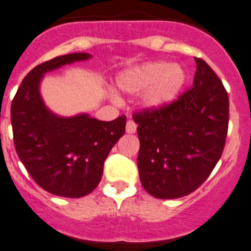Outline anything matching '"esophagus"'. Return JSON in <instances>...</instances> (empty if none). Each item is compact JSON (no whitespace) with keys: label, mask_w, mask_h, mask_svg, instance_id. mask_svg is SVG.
<instances>
[{"label":"esophagus","mask_w":251,"mask_h":251,"mask_svg":"<svg viewBox=\"0 0 251 251\" xmlns=\"http://www.w3.org/2000/svg\"><path fill=\"white\" fill-rule=\"evenodd\" d=\"M136 131V124L132 120H129L126 122V132L127 134H134Z\"/></svg>","instance_id":"1"}]
</instances>
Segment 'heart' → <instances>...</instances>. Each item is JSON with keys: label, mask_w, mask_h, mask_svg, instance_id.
Returning a JSON list of instances; mask_svg holds the SVG:
<instances>
[{"label": "heart", "mask_w": 251, "mask_h": 251, "mask_svg": "<svg viewBox=\"0 0 251 251\" xmlns=\"http://www.w3.org/2000/svg\"><path fill=\"white\" fill-rule=\"evenodd\" d=\"M185 78L184 69L180 66L168 62H151L124 71L117 76L116 83L124 93L144 91V104L150 108H161L178 97Z\"/></svg>", "instance_id": "obj_1"}]
</instances>
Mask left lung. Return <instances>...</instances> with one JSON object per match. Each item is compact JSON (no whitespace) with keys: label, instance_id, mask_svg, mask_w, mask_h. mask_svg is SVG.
I'll return each mask as SVG.
<instances>
[{"label":"left lung","instance_id":"obj_1","mask_svg":"<svg viewBox=\"0 0 251 251\" xmlns=\"http://www.w3.org/2000/svg\"><path fill=\"white\" fill-rule=\"evenodd\" d=\"M195 60L193 87L169 105L132 116L140 142V182L156 199H179L196 191L225 148L228 94L207 63Z\"/></svg>","mask_w":251,"mask_h":251}]
</instances>
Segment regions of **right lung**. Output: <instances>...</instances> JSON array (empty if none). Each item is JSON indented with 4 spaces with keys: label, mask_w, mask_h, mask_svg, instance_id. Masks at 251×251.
Wrapping results in <instances>:
<instances>
[{
    "label": "right lung",
    "mask_w": 251,
    "mask_h": 251,
    "mask_svg": "<svg viewBox=\"0 0 251 251\" xmlns=\"http://www.w3.org/2000/svg\"><path fill=\"white\" fill-rule=\"evenodd\" d=\"M90 58L87 52H73L34 67L11 103L16 153L34 182L55 196L78 199L93 192L108 153L125 134L126 116L113 121H99L87 113L62 117L45 105L40 93L45 75Z\"/></svg>",
    "instance_id": "add662e5"
}]
</instances>
